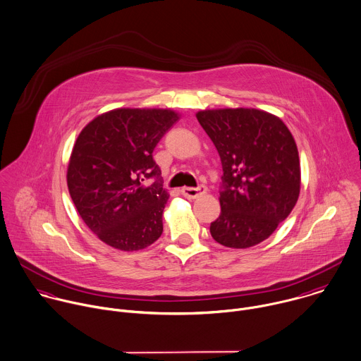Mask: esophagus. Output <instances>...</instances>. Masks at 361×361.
<instances>
[{
    "instance_id": "esophagus-1",
    "label": "esophagus",
    "mask_w": 361,
    "mask_h": 361,
    "mask_svg": "<svg viewBox=\"0 0 361 361\" xmlns=\"http://www.w3.org/2000/svg\"><path fill=\"white\" fill-rule=\"evenodd\" d=\"M205 192H207V187L205 185H198L197 188H194V187H184V188H181V194L185 198H188V200L198 198L200 195H202Z\"/></svg>"
}]
</instances>
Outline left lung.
Wrapping results in <instances>:
<instances>
[{
  "label": "left lung",
  "mask_w": 361,
  "mask_h": 361,
  "mask_svg": "<svg viewBox=\"0 0 361 361\" xmlns=\"http://www.w3.org/2000/svg\"><path fill=\"white\" fill-rule=\"evenodd\" d=\"M197 119L222 163L221 215L212 238L233 249L266 240L291 214L301 190L297 143L276 115L255 108L205 109Z\"/></svg>",
  "instance_id": "1"
}]
</instances>
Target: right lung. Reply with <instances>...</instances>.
Segmentation results:
<instances>
[{
  "instance_id": "obj_1",
  "label": "right lung",
  "mask_w": 361,
  "mask_h": 361,
  "mask_svg": "<svg viewBox=\"0 0 361 361\" xmlns=\"http://www.w3.org/2000/svg\"><path fill=\"white\" fill-rule=\"evenodd\" d=\"M178 118L171 109L118 108L80 132L67 187L84 224L108 246L133 252L161 236L169 192L153 150Z\"/></svg>"
}]
</instances>
